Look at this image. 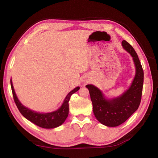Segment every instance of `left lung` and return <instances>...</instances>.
Listing matches in <instances>:
<instances>
[{
  "mask_svg": "<svg viewBox=\"0 0 158 158\" xmlns=\"http://www.w3.org/2000/svg\"><path fill=\"white\" fill-rule=\"evenodd\" d=\"M122 46L129 52L135 63L136 73L130 87L120 96L106 99L98 88L93 85H87L92 102L94 114L97 120L107 127H117L125 121L138 109L141 103L143 70L135 50L125 40Z\"/></svg>",
  "mask_w": 158,
  "mask_h": 158,
  "instance_id": "left-lung-1",
  "label": "left lung"
}]
</instances>
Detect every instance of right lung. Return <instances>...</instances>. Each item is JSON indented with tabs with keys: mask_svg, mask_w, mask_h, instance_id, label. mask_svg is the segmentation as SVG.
I'll list each match as a JSON object with an SVG mask.
<instances>
[{
	"mask_svg": "<svg viewBox=\"0 0 158 158\" xmlns=\"http://www.w3.org/2000/svg\"><path fill=\"white\" fill-rule=\"evenodd\" d=\"M10 85H11L14 101L21 114L31 123L44 129H54L60 126L64 122L69 115V102L70 98L73 94L77 91L80 88L79 87H77L70 91L66 96L60 108H58L57 110L49 113H40L33 111L21 104L15 92L11 79H10Z\"/></svg>",
	"mask_w": 158,
	"mask_h": 158,
	"instance_id": "obj_1",
	"label": "right lung"
}]
</instances>
